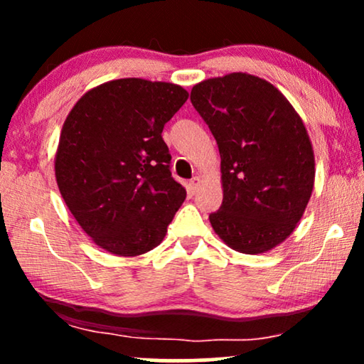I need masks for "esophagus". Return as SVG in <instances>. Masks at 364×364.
Listing matches in <instances>:
<instances>
[{"label": "esophagus", "mask_w": 364, "mask_h": 364, "mask_svg": "<svg viewBox=\"0 0 364 364\" xmlns=\"http://www.w3.org/2000/svg\"><path fill=\"white\" fill-rule=\"evenodd\" d=\"M198 187H200V178L198 177H193L191 182L187 183V191H188V193H197V191H198Z\"/></svg>", "instance_id": "esophagus-1"}]
</instances>
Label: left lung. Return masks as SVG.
<instances>
[{
  "label": "left lung",
  "instance_id": "left-lung-1",
  "mask_svg": "<svg viewBox=\"0 0 364 364\" xmlns=\"http://www.w3.org/2000/svg\"><path fill=\"white\" fill-rule=\"evenodd\" d=\"M192 106L220 152L223 200L208 215L240 253H263L295 230L315 182V157L301 119L265 79L232 73L192 87Z\"/></svg>",
  "mask_w": 364,
  "mask_h": 364
}]
</instances>
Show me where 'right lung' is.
Wrapping results in <instances>:
<instances>
[{"instance_id":"obj_1","label":"right lung","mask_w":364,"mask_h":364,"mask_svg":"<svg viewBox=\"0 0 364 364\" xmlns=\"http://www.w3.org/2000/svg\"><path fill=\"white\" fill-rule=\"evenodd\" d=\"M187 97L176 84L127 77L94 87L69 112L54 164L58 187L104 250H152L186 200L162 131Z\"/></svg>"}]
</instances>
